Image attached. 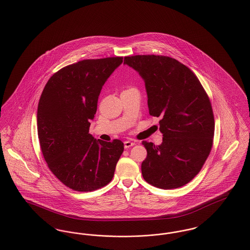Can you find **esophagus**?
Masks as SVG:
<instances>
[{
    "label": "esophagus",
    "instance_id": "34e87169",
    "mask_svg": "<svg viewBox=\"0 0 250 250\" xmlns=\"http://www.w3.org/2000/svg\"><path fill=\"white\" fill-rule=\"evenodd\" d=\"M124 144H125V148H130V147H132V146H134L135 145V143H133V142H130V141H125V143H124Z\"/></svg>",
    "mask_w": 250,
    "mask_h": 250
}]
</instances>
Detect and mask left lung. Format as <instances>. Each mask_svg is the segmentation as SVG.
Segmentation results:
<instances>
[{
	"instance_id": "8db88e82",
	"label": "left lung",
	"mask_w": 250,
	"mask_h": 250,
	"mask_svg": "<svg viewBox=\"0 0 250 250\" xmlns=\"http://www.w3.org/2000/svg\"><path fill=\"white\" fill-rule=\"evenodd\" d=\"M142 76L149 113L160 117L163 143L143 141L147 156L142 164L144 180L161 189L178 188L202 169L213 146L214 119L209 96L190 69L162 55L125 57Z\"/></svg>"
}]
</instances>
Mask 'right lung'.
<instances>
[{"mask_svg":"<svg viewBox=\"0 0 250 250\" xmlns=\"http://www.w3.org/2000/svg\"><path fill=\"white\" fill-rule=\"evenodd\" d=\"M123 57L80 61L54 73L37 107V133L51 172L73 190L89 192L112 180L124 152L120 140L103 142L89 133L97 100Z\"/></svg>","mask_w":250,"mask_h":250,"instance_id":"right-lung-1","label":"right lung"}]
</instances>
